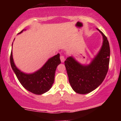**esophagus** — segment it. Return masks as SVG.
Listing matches in <instances>:
<instances>
[{"mask_svg":"<svg viewBox=\"0 0 121 121\" xmlns=\"http://www.w3.org/2000/svg\"><path fill=\"white\" fill-rule=\"evenodd\" d=\"M60 60H61V61L62 62H64L65 61V57L64 56H62V55H61V56H60Z\"/></svg>","mask_w":121,"mask_h":121,"instance_id":"esophagus-1","label":"esophagus"}]
</instances>
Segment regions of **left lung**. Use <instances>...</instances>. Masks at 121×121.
<instances>
[{
    "label": "left lung",
    "mask_w": 121,
    "mask_h": 121,
    "mask_svg": "<svg viewBox=\"0 0 121 121\" xmlns=\"http://www.w3.org/2000/svg\"><path fill=\"white\" fill-rule=\"evenodd\" d=\"M103 36V43L99 52L89 65H82L72 56L65 61V66L72 89L77 93L85 94L99 86L105 79L109 69V43L106 36L97 29Z\"/></svg>",
    "instance_id": "left-lung-1"
}]
</instances>
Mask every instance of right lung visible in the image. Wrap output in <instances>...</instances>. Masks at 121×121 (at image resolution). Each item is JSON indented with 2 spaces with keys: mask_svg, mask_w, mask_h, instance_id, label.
<instances>
[{
  "mask_svg": "<svg viewBox=\"0 0 121 121\" xmlns=\"http://www.w3.org/2000/svg\"><path fill=\"white\" fill-rule=\"evenodd\" d=\"M22 30L18 34L23 32ZM13 44V43H12ZM10 62L12 70L20 84L28 91L40 95L49 91L55 80V74L57 66L61 63L60 54L50 58L39 70L30 74L23 73L15 65L11 51Z\"/></svg>",
  "mask_w": 121,
  "mask_h": 121,
  "instance_id": "right-lung-1",
  "label": "right lung"
}]
</instances>
